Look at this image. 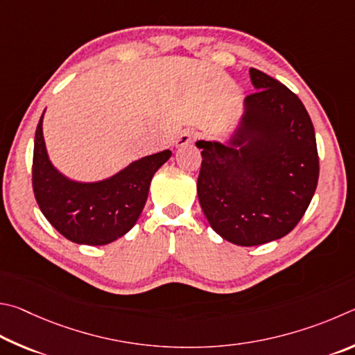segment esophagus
<instances>
[{
  "instance_id": "34e87169",
  "label": "esophagus",
  "mask_w": 355,
  "mask_h": 355,
  "mask_svg": "<svg viewBox=\"0 0 355 355\" xmlns=\"http://www.w3.org/2000/svg\"><path fill=\"white\" fill-rule=\"evenodd\" d=\"M196 139H200V132H198V130H195V129H187L178 137L176 146L181 148V146H185V145H190V143H193Z\"/></svg>"
}]
</instances>
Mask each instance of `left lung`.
<instances>
[{
  "label": "left lung",
  "mask_w": 355,
  "mask_h": 355,
  "mask_svg": "<svg viewBox=\"0 0 355 355\" xmlns=\"http://www.w3.org/2000/svg\"><path fill=\"white\" fill-rule=\"evenodd\" d=\"M256 92L225 140H200L198 200L210 227L239 246H257L293 231L318 184L312 120L293 92L250 68Z\"/></svg>",
  "instance_id": "left-lung-1"
}]
</instances>
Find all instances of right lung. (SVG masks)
I'll return each instance as SVG.
<instances>
[{
    "instance_id": "add662e5",
    "label": "right lung",
    "mask_w": 355,
    "mask_h": 355,
    "mask_svg": "<svg viewBox=\"0 0 355 355\" xmlns=\"http://www.w3.org/2000/svg\"><path fill=\"white\" fill-rule=\"evenodd\" d=\"M43 115L45 110L35 129L33 160V187L42 214L73 243L103 246L123 237L139 220L151 179L171 151L145 155L101 181H74L49 160Z\"/></svg>"
}]
</instances>
